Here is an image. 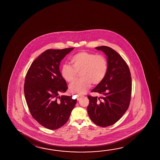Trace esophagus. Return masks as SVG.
I'll use <instances>...</instances> for the list:
<instances>
[{
    "label": "esophagus",
    "mask_w": 160,
    "mask_h": 160,
    "mask_svg": "<svg viewBox=\"0 0 160 160\" xmlns=\"http://www.w3.org/2000/svg\"><path fill=\"white\" fill-rule=\"evenodd\" d=\"M84 97L83 95H79V96H78V100H79L80 99V98H82V97Z\"/></svg>",
    "instance_id": "esophagus-1"
}]
</instances>
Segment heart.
<instances>
[{
    "instance_id": "b5f03b06",
    "label": "heart",
    "mask_w": 160,
    "mask_h": 160,
    "mask_svg": "<svg viewBox=\"0 0 160 160\" xmlns=\"http://www.w3.org/2000/svg\"><path fill=\"white\" fill-rule=\"evenodd\" d=\"M72 66L63 64L61 74L64 80L71 82L80 72L81 77L69 85L70 91L76 94H84L90 88L92 83L98 85L102 82L107 73L108 63L106 58L102 55L82 51L71 58Z\"/></svg>"
}]
</instances>
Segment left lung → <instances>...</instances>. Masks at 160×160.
<instances>
[{"mask_svg":"<svg viewBox=\"0 0 160 160\" xmlns=\"http://www.w3.org/2000/svg\"><path fill=\"white\" fill-rule=\"evenodd\" d=\"M95 48L105 53L108 68L104 79L92 91L101 96H88V113L95 124L105 127L119 121L128 109L132 78L128 66L115 50L104 46Z\"/></svg>","mask_w":160,"mask_h":160,"instance_id":"obj_1","label":"left lung"}]
</instances>
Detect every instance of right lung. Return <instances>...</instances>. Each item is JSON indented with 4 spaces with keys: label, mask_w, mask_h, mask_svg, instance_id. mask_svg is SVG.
Returning <instances> with one entry per match:
<instances>
[{
    "label": "right lung",
    "mask_w": 160,
    "mask_h": 160,
    "mask_svg": "<svg viewBox=\"0 0 160 160\" xmlns=\"http://www.w3.org/2000/svg\"><path fill=\"white\" fill-rule=\"evenodd\" d=\"M73 49L45 51L32 63L25 78L24 92L29 112L38 123L51 130L68 122L77 102L72 96L60 95L68 87L59 66Z\"/></svg>",
    "instance_id": "1"
}]
</instances>
